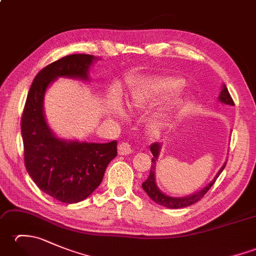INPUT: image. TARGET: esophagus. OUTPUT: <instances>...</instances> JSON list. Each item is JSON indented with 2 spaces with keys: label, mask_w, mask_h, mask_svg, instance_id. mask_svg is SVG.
<instances>
[{
  "label": "esophagus",
  "mask_w": 256,
  "mask_h": 256,
  "mask_svg": "<svg viewBox=\"0 0 256 256\" xmlns=\"http://www.w3.org/2000/svg\"><path fill=\"white\" fill-rule=\"evenodd\" d=\"M133 152L131 144L128 142H122L118 144V154L120 155H128Z\"/></svg>",
  "instance_id": "34e87169"
}]
</instances>
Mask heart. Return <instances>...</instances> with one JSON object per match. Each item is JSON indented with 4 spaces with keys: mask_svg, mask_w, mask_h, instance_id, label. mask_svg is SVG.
<instances>
[{
    "mask_svg": "<svg viewBox=\"0 0 256 256\" xmlns=\"http://www.w3.org/2000/svg\"><path fill=\"white\" fill-rule=\"evenodd\" d=\"M182 86L180 80L172 77H157L143 80L136 96V101L144 102L160 100L162 98L179 92ZM112 110L114 113L122 114V108L118 101L113 103Z\"/></svg>",
    "mask_w": 256,
    "mask_h": 256,
    "instance_id": "1",
    "label": "heart"
}]
</instances>
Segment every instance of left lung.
<instances>
[{
  "mask_svg": "<svg viewBox=\"0 0 256 256\" xmlns=\"http://www.w3.org/2000/svg\"><path fill=\"white\" fill-rule=\"evenodd\" d=\"M219 101L221 103H224V104H228V106H234V102H233L232 98L229 94V91H228V88L226 86V84L222 86L221 94L219 96ZM150 152L154 156L153 158H152V168H150V176L142 184V187L145 190V192L148 194V197L152 200L155 201L156 204H158L162 206H167V208H170V209L184 208V206H192L196 202H198V201L201 198H202L206 192H208V190L211 188L212 184L216 182V178L220 176V174L222 172V170H224V167L226 165V162H224V166L220 168V170L216 172V175L214 176V178L212 179V180L208 184H206V186L202 189L198 190L197 192L186 196V197H179V198L170 197V196H167V194H162L160 192V188L157 187L156 180H155V166H156V160H157V158H158V155H160V143L152 144L150 145Z\"/></svg>",
  "mask_w": 256,
  "mask_h": 256,
  "instance_id": "1",
  "label": "left lung"
}]
</instances>
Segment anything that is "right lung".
I'll return each instance as SVG.
<instances>
[{
  "label": "right lung",
  "mask_w": 256,
  "mask_h": 256,
  "mask_svg": "<svg viewBox=\"0 0 256 256\" xmlns=\"http://www.w3.org/2000/svg\"><path fill=\"white\" fill-rule=\"evenodd\" d=\"M96 57L74 54L58 59L37 74L27 94L20 130L27 172L42 192L64 204H77L94 192L116 156V140L86 143L57 138L46 122L44 98L58 77L89 80Z\"/></svg>",
  "instance_id": "1"
}]
</instances>
